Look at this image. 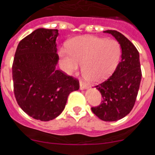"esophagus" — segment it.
<instances>
[{
    "label": "esophagus",
    "mask_w": 155,
    "mask_h": 155,
    "mask_svg": "<svg viewBox=\"0 0 155 155\" xmlns=\"http://www.w3.org/2000/svg\"><path fill=\"white\" fill-rule=\"evenodd\" d=\"M79 86H80V90H84V89H87L88 86L85 83L80 81V83H79Z\"/></svg>",
    "instance_id": "34e87169"
}]
</instances>
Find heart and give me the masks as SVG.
Segmentation results:
<instances>
[{"label": "heart", "instance_id": "b5f03b06", "mask_svg": "<svg viewBox=\"0 0 155 155\" xmlns=\"http://www.w3.org/2000/svg\"><path fill=\"white\" fill-rule=\"evenodd\" d=\"M65 72L72 74L83 63V72L92 82L108 77L117 66L121 56V47L114 39L87 35L72 40L69 48H61L58 52Z\"/></svg>", "mask_w": 155, "mask_h": 155}]
</instances>
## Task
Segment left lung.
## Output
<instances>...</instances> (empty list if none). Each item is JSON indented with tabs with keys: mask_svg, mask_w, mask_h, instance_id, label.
I'll list each match as a JSON object with an SVG mask.
<instances>
[{
	"mask_svg": "<svg viewBox=\"0 0 155 155\" xmlns=\"http://www.w3.org/2000/svg\"><path fill=\"white\" fill-rule=\"evenodd\" d=\"M104 32L111 34L117 40L122 55L112 76L95 86L101 93L103 100L91 110L102 120L116 121L124 117L133 109L142 73L139 52L133 43L115 30Z\"/></svg>",
	"mask_w": 155,
	"mask_h": 155,
	"instance_id": "left-lung-1",
	"label": "left lung"
}]
</instances>
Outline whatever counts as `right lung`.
Segmentation results:
<instances>
[{"mask_svg":"<svg viewBox=\"0 0 155 155\" xmlns=\"http://www.w3.org/2000/svg\"><path fill=\"white\" fill-rule=\"evenodd\" d=\"M57 29L38 28L19 42L12 65L14 93L19 107L41 121L57 117L69 93L79 89L77 79L55 69Z\"/></svg>","mask_w":155,"mask_h":155,"instance_id":"obj_1","label":"right lung"}]
</instances>
